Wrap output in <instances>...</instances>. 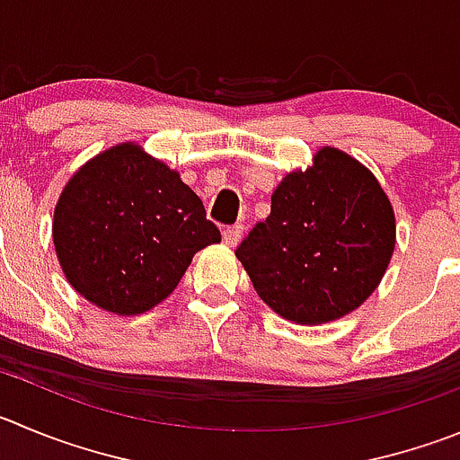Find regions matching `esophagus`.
Masks as SVG:
<instances>
[{
	"instance_id": "esophagus-1",
	"label": "esophagus",
	"mask_w": 460,
	"mask_h": 460,
	"mask_svg": "<svg viewBox=\"0 0 460 460\" xmlns=\"http://www.w3.org/2000/svg\"><path fill=\"white\" fill-rule=\"evenodd\" d=\"M240 238H243V225L226 226V229L222 231V240H225L226 247H235V244L240 243Z\"/></svg>"
}]
</instances>
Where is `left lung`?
I'll return each instance as SVG.
<instances>
[{
  "instance_id": "obj_1",
  "label": "left lung",
  "mask_w": 460,
  "mask_h": 460,
  "mask_svg": "<svg viewBox=\"0 0 460 460\" xmlns=\"http://www.w3.org/2000/svg\"><path fill=\"white\" fill-rule=\"evenodd\" d=\"M394 210L376 177L336 147H320L272 192L268 220L235 256L254 290L295 324H324L356 311L388 270Z\"/></svg>"
}]
</instances>
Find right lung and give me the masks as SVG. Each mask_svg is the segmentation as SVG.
Instances as JSON below:
<instances>
[{"instance_id": "1", "label": "right lung", "mask_w": 460, "mask_h": 460, "mask_svg": "<svg viewBox=\"0 0 460 460\" xmlns=\"http://www.w3.org/2000/svg\"><path fill=\"white\" fill-rule=\"evenodd\" d=\"M51 238L72 288L128 317L170 297L220 231L177 170L138 143H119L72 174L56 201Z\"/></svg>"}]
</instances>
